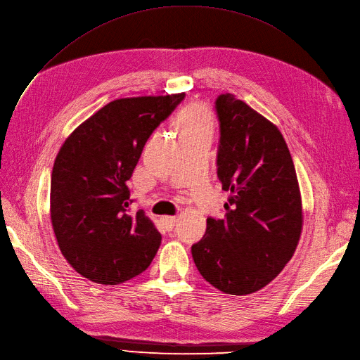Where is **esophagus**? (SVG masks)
I'll return each mask as SVG.
<instances>
[{"mask_svg":"<svg viewBox=\"0 0 360 360\" xmlns=\"http://www.w3.org/2000/svg\"><path fill=\"white\" fill-rule=\"evenodd\" d=\"M162 224L165 225V228L167 229V231H172L174 229V226H175V222H176V217L175 216H162Z\"/></svg>","mask_w":360,"mask_h":360,"instance_id":"34e87169","label":"esophagus"}]
</instances>
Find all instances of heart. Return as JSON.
I'll return each mask as SVG.
<instances>
[{"mask_svg":"<svg viewBox=\"0 0 360 360\" xmlns=\"http://www.w3.org/2000/svg\"><path fill=\"white\" fill-rule=\"evenodd\" d=\"M181 134H190L201 129H212V115L206 105L191 104L179 116Z\"/></svg>","mask_w":360,"mask_h":360,"instance_id":"b5f03b06","label":"heart"}]
</instances>
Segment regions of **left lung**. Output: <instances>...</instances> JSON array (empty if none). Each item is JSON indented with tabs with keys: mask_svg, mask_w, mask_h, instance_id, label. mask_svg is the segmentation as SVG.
I'll list each match as a JSON object with an SVG mask.
<instances>
[{
	"mask_svg": "<svg viewBox=\"0 0 360 360\" xmlns=\"http://www.w3.org/2000/svg\"><path fill=\"white\" fill-rule=\"evenodd\" d=\"M219 120L217 178L231 191L225 219L207 217L191 253L201 276L226 294H252L284 269L302 232V200L291 154L275 124L226 92Z\"/></svg>",
	"mask_w": 360,
	"mask_h": 360,
	"instance_id": "obj_1",
	"label": "left lung"
}]
</instances>
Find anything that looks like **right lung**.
<instances>
[{
    "mask_svg": "<svg viewBox=\"0 0 360 360\" xmlns=\"http://www.w3.org/2000/svg\"><path fill=\"white\" fill-rule=\"evenodd\" d=\"M185 94L120 98L77 127L51 174V222L72 268L97 284L143 274L162 236L143 210L131 213L127 182L154 129Z\"/></svg>",
    "mask_w": 360,
    "mask_h": 360,
    "instance_id": "obj_1",
    "label": "right lung"
}]
</instances>
